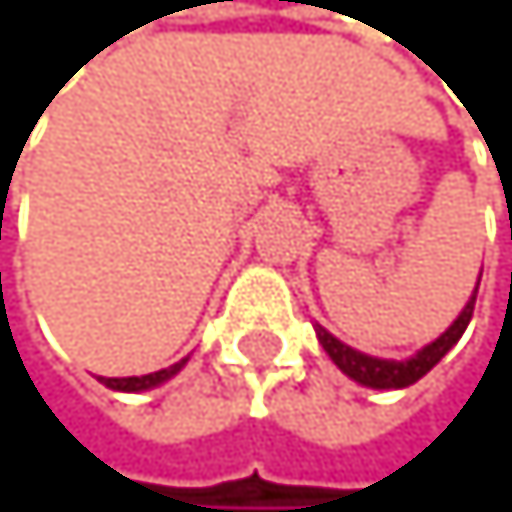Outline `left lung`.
<instances>
[{"label":"left lung","instance_id":"1","mask_svg":"<svg viewBox=\"0 0 512 512\" xmlns=\"http://www.w3.org/2000/svg\"><path fill=\"white\" fill-rule=\"evenodd\" d=\"M478 282H481V278H478ZM475 298H478V285H475V291H471L468 304L462 307V314L452 320V327L446 333H439L433 343H426L417 352V356L401 359V362H397V359L365 356V352L340 343L333 333L323 330L320 323H314V330H317V340H320L323 352H327V356L336 362V368H340L343 375H349L352 381H359V385L375 388V391H397V388H410L413 381H420L458 340H462L468 320H471V314H475Z\"/></svg>","mask_w":512,"mask_h":512}]
</instances>
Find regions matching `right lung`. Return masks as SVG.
Masks as SVG:
<instances>
[{
    "label": "right lung",
    "instance_id": "obj_1",
    "mask_svg": "<svg viewBox=\"0 0 512 512\" xmlns=\"http://www.w3.org/2000/svg\"><path fill=\"white\" fill-rule=\"evenodd\" d=\"M185 362H189V359H182V362L169 365V368H160V372H150V375H134V378H99V381H102L105 388H111V391L140 394V391H150V388H156V385H163V381H169L172 375H179Z\"/></svg>",
    "mask_w": 512,
    "mask_h": 512
}]
</instances>
